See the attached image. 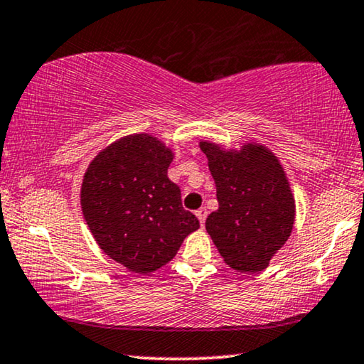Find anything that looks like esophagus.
Wrapping results in <instances>:
<instances>
[{"label":"esophagus","instance_id":"34e87169","mask_svg":"<svg viewBox=\"0 0 364 364\" xmlns=\"http://www.w3.org/2000/svg\"><path fill=\"white\" fill-rule=\"evenodd\" d=\"M196 215H198V219H199V222H200V225H204L205 217H208V209H205V208H199V209L196 210Z\"/></svg>","mask_w":364,"mask_h":364}]
</instances>
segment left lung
<instances>
[{
  "instance_id": "8db88e82",
  "label": "left lung",
  "mask_w": 364,
  "mask_h": 364,
  "mask_svg": "<svg viewBox=\"0 0 364 364\" xmlns=\"http://www.w3.org/2000/svg\"><path fill=\"white\" fill-rule=\"evenodd\" d=\"M215 181L219 209L205 219V230L224 262L243 273L268 267L294 224V198L283 166L263 145L240 151L200 142Z\"/></svg>"
}]
</instances>
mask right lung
<instances>
[{"label": "right lung", "instance_id": "right-lung-1", "mask_svg": "<svg viewBox=\"0 0 364 364\" xmlns=\"http://www.w3.org/2000/svg\"><path fill=\"white\" fill-rule=\"evenodd\" d=\"M173 154L149 134L100 151L81 184V209L97 245L134 273H151L180 250L199 220L168 178Z\"/></svg>", "mask_w": 364, "mask_h": 364}]
</instances>
